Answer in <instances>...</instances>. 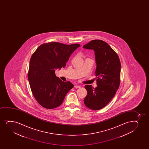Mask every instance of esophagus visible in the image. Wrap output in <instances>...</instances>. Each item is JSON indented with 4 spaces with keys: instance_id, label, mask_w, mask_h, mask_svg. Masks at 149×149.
Segmentation results:
<instances>
[{
    "instance_id": "obj_1",
    "label": "esophagus",
    "mask_w": 149,
    "mask_h": 149,
    "mask_svg": "<svg viewBox=\"0 0 149 149\" xmlns=\"http://www.w3.org/2000/svg\"><path fill=\"white\" fill-rule=\"evenodd\" d=\"M74 87L75 88H80V87H81V86L77 85V84H75Z\"/></svg>"
}]
</instances>
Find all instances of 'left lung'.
Wrapping results in <instances>:
<instances>
[{"instance_id":"left-lung-1","label":"left lung","mask_w":149,"mask_h":149,"mask_svg":"<svg viewBox=\"0 0 149 149\" xmlns=\"http://www.w3.org/2000/svg\"><path fill=\"white\" fill-rule=\"evenodd\" d=\"M84 49L95 52L97 87L86 85L87 95L84 103L91 109L97 110L111 101L120 86L121 63L116 53L104 41L94 40L84 45Z\"/></svg>"}]
</instances>
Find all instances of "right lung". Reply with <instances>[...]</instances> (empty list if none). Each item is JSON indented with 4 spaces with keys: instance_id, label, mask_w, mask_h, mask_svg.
Returning <instances> with one entry per match:
<instances>
[{
    "instance_id": "obj_1",
    "label": "right lung",
    "mask_w": 149,
    "mask_h": 149,
    "mask_svg": "<svg viewBox=\"0 0 149 149\" xmlns=\"http://www.w3.org/2000/svg\"><path fill=\"white\" fill-rule=\"evenodd\" d=\"M79 44L65 45L50 42L40 45L31 56L28 79L33 94L44 108L53 109L61 105L66 94L74 87L55 74L56 69L65 68Z\"/></svg>"
}]
</instances>
